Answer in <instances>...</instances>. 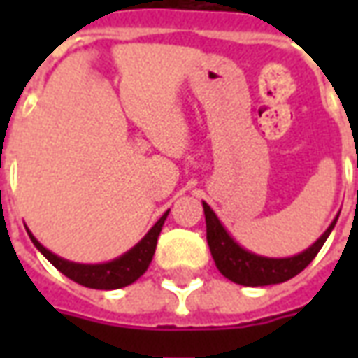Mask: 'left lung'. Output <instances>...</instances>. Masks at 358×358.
Returning <instances> with one entry per match:
<instances>
[{
	"instance_id": "obj_1",
	"label": "left lung",
	"mask_w": 358,
	"mask_h": 358,
	"mask_svg": "<svg viewBox=\"0 0 358 358\" xmlns=\"http://www.w3.org/2000/svg\"><path fill=\"white\" fill-rule=\"evenodd\" d=\"M203 210H205V222H207V243H209L210 255L215 259L217 268L220 270L222 276L232 280L234 284L249 285V287L282 284L289 278L297 276L301 270L307 268L316 253L322 249L324 241L328 240L339 217L338 215L334 218L328 230L303 253L285 257V259H270V257L255 255L241 248L238 241H234L232 236L226 232V228L220 224V220L207 203H203Z\"/></svg>"
}]
</instances>
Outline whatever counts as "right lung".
<instances>
[{"instance_id":"1","label":"right lung","mask_w":358,"mask_h":358,"mask_svg":"<svg viewBox=\"0 0 358 358\" xmlns=\"http://www.w3.org/2000/svg\"><path fill=\"white\" fill-rule=\"evenodd\" d=\"M169 217V210L164 213L163 217L157 220L153 228L145 234V238L138 241L130 251H126L124 255H120L115 261L103 264H80V263H71L66 259H61L55 253H51L50 249H45L36 240L34 236L27 230L30 240L34 243L36 248L40 249L48 261H50L59 272H63L66 278H71L76 284L84 285V287H92V289H118V287H124V285L134 284L138 278L148 270L151 259L155 255L157 248V238L163 230L164 220Z\"/></svg>"}]
</instances>
